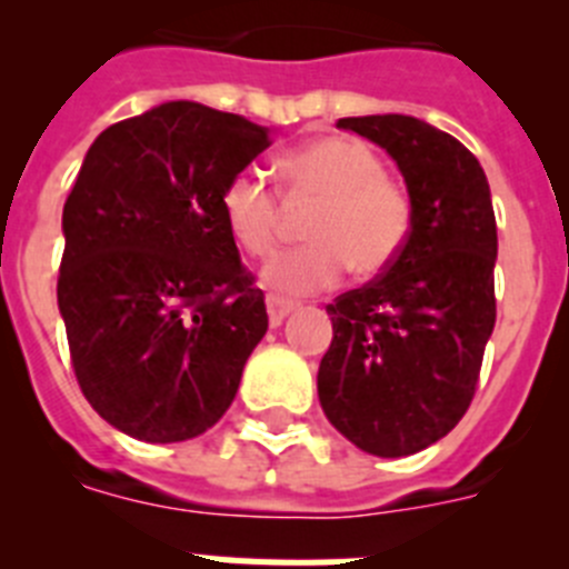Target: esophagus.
I'll use <instances>...</instances> for the list:
<instances>
[{"mask_svg": "<svg viewBox=\"0 0 569 569\" xmlns=\"http://www.w3.org/2000/svg\"><path fill=\"white\" fill-rule=\"evenodd\" d=\"M296 310L293 301L288 299H279V296H268V316H270V325H281L284 321V316H290Z\"/></svg>", "mask_w": 569, "mask_h": 569, "instance_id": "obj_1", "label": "esophagus"}]
</instances>
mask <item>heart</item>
<instances>
[{
    "instance_id": "1",
    "label": "heart",
    "mask_w": 569,
    "mask_h": 569,
    "mask_svg": "<svg viewBox=\"0 0 569 569\" xmlns=\"http://www.w3.org/2000/svg\"><path fill=\"white\" fill-rule=\"evenodd\" d=\"M284 188L316 196L321 208L308 224L310 244L281 253L264 270L276 293L308 296L339 284L345 270L376 276L401 253L413 204L370 144L350 136H321L279 159ZM228 233L253 259H268L279 244V199L264 176L236 170L219 193Z\"/></svg>"
}]
</instances>
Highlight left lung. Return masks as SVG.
Wrapping results in <instances>:
<instances>
[{"label":"left lung","mask_w":569,"mask_h":569,"mask_svg":"<svg viewBox=\"0 0 569 569\" xmlns=\"http://www.w3.org/2000/svg\"><path fill=\"white\" fill-rule=\"evenodd\" d=\"M339 128L393 156L413 224L379 279L328 305L319 401L359 450L399 459L445 439L476 393L496 325V213L479 159L445 130L401 113Z\"/></svg>","instance_id":"1"}]
</instances>
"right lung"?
Instances as JSON below:
<instances>
[{"mask_svg": "<svg viewBox=\"0 0 569 569\" xmlns=\"http://www.w3.org/2000/svg\"><path fill=\"white\" fill-rule=\"evenodd\" d=\"M268 128L199 102L110 124L62 210L59 313L90 407L150 445L202 436L268 333L264 293L219 210Z\"/></svg>", "mask_w": 569, "mask_h": 569, "instance_id": "add662e5", "label": "right lung"}]
</instances>
